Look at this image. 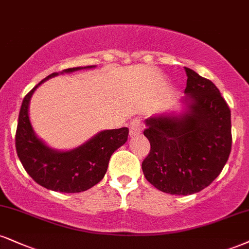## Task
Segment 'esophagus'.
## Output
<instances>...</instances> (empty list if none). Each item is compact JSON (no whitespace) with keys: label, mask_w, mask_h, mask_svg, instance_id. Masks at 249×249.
<instances>
[{"label":"esophagus","mask_w":249,"mask_h":249,"mask_svg":"<svg viewBox=\"0 0 249 249\" xmlns=\"http://www.w3.org/2000/svg\"><path fill=\"white\" fill-rule=\"evenodd\" d=\"M142 131V124H141L140 120L134 119L129 124V134L130 136H137Z\"/></svg>","instance_id":"esophagus-1"}]
</instances>
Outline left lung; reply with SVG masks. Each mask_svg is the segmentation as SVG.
<instances>
[{
  "mask_svg": "<svg viewBox=\"0 0 249 249\" xmlns=\"http://www.w3.org/2000/svg\"><path fill=\"white\" fill-rule=\"evenodd\" d=\"M185 71L188 112L146 119L143 131L151 146L142 162L144 177L172 195L195 194L209 186L232 146L231 110L225 99L209 79L189 68Z\"/></svg>",
  "mask_w": 249,
  "mask_h": 249,
  "instance_id": "obj_1",
  "label": "left lung"
}]
</instances>
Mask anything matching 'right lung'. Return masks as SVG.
<instances>
[{"label": "right lung", "mask_w": 249, "mask_h": 249, "mask_svg": "<svg viewBox=\"0 0 249 249\" xmlns=\"http://www.w3.org/2000/svg\"><path fill=\"white\" fill-rule=\"evenodd\" d=\"M91 68V67H88ZM77 68L64 69L72 72ZM59 75L53 72L42 79L24 97L16 130V151L27 174L45 188L60 193H81L103 180L112 153L127 142V127L104 130L71 151H55L45 145L33 133L29 119L31 96L41 83Z\"/></svg>", "instance_id": "add662e5"}]
</instances>
